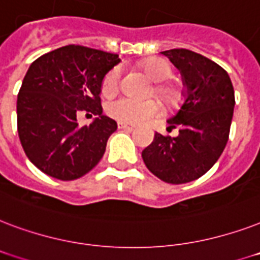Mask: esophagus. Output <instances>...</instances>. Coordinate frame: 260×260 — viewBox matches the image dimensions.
I'll return each instance as SVG.
<instances>
[{"label":"esophagus","mask_w":260,"mask_h":260,"mask_svg":"<svg viewBox=\"0 0 260 260\" xmlns=\"http://www.w3.org/2000/svg\"><path fill=\"white\" fill-rule=\"evenodd\" d=\"M134 127H136L134 124L124 123V122H118V128H130V130H133Z\"/></svg>","instance_id":"obj_1"}]
</instances>
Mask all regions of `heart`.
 Masks as SVG:
<instances>
[{"mask_svg":"<svg viewBox=\"0 0 260 260\" xmlns=\"http://www.w3.org/2000/svg\"><path fill=\"white\" fill-rule=\"evenodd\" d=\"M145 72L153 81L160 82L154 86V92L158 98L168 104H172L179 99V89L176 86L166 84L172 76L170 63L160 58H153L144 63ZM120 69L114 68L108 72L102 81V93L104 96H112L119 89ZM160 111V104L156 100H137V99L122 96L107 104L108 115L114 119L128 123H137L150 119Z\"/></svg>","mask_w":260,"mask_h":260,"instance_id":"heart-1","label":"heart"}]
</instances>
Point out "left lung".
<instances>
[{
  "instance_id": "1",
  "label": "left lung",
  "mask_w": 260,
  "mask_h": 260,
  "mask_svg": "<svg viewBox=\"0 0 260 260\" xmlns=\"http://www.w3.org/2000/svg\"><path fill=\"white\" fill-rule=\"evenodd\" d=\"M183 76L186 100L168 119L178 137L156 133L142 150L145 166L171 184L192 182L210 170L228 142L235 107V90L226 70L186 48L162 51Z\"/></svg>"
}]
</instances>
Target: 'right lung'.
I'll return each mask as SVG.
<instances>
[{"label":"right lung","instance_id":"add662e5","mask_svg":"<svg viewBox=\"0 0 260 260\" xmlns=\"http://www.w3.org/2000/svg\"><path fill=\"white\" fill-rule=\"evenodd\" d=\"M118 54L69 44L32 62L17 94V132L29 161L51 178L74 180L96 167L116 122L103 115L104 76ZM98 115L80 126L78 112Z\"/></svg>","mask_w":260,"mask_h":260}]
</instances>
